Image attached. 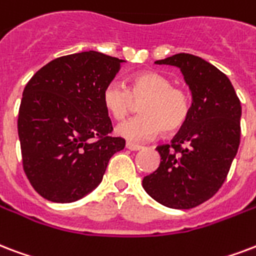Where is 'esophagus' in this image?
Masks as SVG:
<instances>
[{"label": "esophagus", "mask_w": 256, "mask_h": 256, "mask_svg": "<svg viewBox=\"0 0 256 256\" xmlns=\"http://www.w3.org/2000/svg\"><path fill=\"white\" fill-rule=\"evenodd\" d=\"M126 149L132 150V152H136V150H141L142 146L136 145V144H132V142H126Z\"/></svg>", "instance_id": "esophagus-1"}]
</instances>
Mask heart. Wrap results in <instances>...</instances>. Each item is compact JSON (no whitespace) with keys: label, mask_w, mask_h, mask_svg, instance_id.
<instances>
[{"label":"heart","mask_w":256,"mask_h":256,"mask_svg":"<svg viewBox=\"0 0 256 256\" xmlns=\"http://www.w3.org/2000/svg\"><path fill=\"white\" fill-rule=\"evenodd\" d=\"M103 106L116 120H124L141 103L142 115L120 124L116 134L128 141L152 140L161 132L173 134L184 128L192 114V98L185 88L174 87L168 76L157 71L136 74L130 87L110 82L103 88Z\"/></svg>","instance_id":"1"}]
</instances>
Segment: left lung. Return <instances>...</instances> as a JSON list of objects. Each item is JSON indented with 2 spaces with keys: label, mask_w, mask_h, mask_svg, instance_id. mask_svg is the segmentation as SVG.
I'll return each mask as SVG.
<instances>
[{
  "label": "left lung",
  "mask_w": 256,
  "mask_h": 256,
  "mask_svg": "<svg viewBox=\"0 0 256 256\" xmlns=\"http://www.w3.org/2000/svg\"><path fill=\"white\" fill-rule=\"evenodd\" d=\"M180 68L192 92V114L142 186L156 202L189 210L210 200L226 181L240 144L242 106L227 76L204 58L177 54L157 60Z\"/></svg>",
  "instance_id": "obj_1"
}]
</instances>
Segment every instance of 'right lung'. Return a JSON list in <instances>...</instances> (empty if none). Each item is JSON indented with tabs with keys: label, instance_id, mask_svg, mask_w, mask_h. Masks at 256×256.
<instances>
[{
	"label": "right lung",
	"instance_id": "obj_1",
	"mask_svg": "<svg viewBox=\"0 0 256 256\" xmlns=\"http://www.w3.org/2000/svg\"><path fill=\"white\" fill-rule=\"evenodd\" d=\"M124 60L96 50L67 54L40 68L20 104L22 166L40 196L74 202L100 184L107 164L124 148L111 136L103 88Z\"/></svg>",
	"mask_w": 256,
	"mask_h": 256
}]
</instances>
